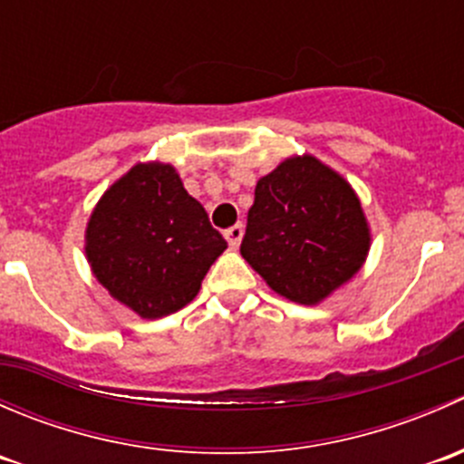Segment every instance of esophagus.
Returning <instances> with one entry per match:
<instances>
[{
	"mask_svg": "<svg viewBox=\"0 0 464 464\" xmlns=\"http://www.w3.org/2000/svg\"><path fill=\"white\" fill-rule=\"evenodd\" d=\"M242 236H245V227H242V222L233 224V227H228L227 231H224V237H227L228 246H233V249H236V246L240 245Z\"/></svg>",
	"mask_w": 464,
	"mask_h": 464,
	"instance_id": "obj_1",
	"label": "esophagus"
}]
</instances>
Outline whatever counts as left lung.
<instances>
[{
    "mask_svg": "<svg viewBox=\"0 0 464 464\" xmlns=\"http://www.w3.org/2000/svg\"><path fill=\"white\" fill-rule=\"evenodd\" d=\"M368 246L348 181L303 154L258 181L240 254L280 296L314 305L362 269Z\"/></svg>",
    "mask_w": 464,
    "mask_h": 464,
    "instance_id": "obj_1",
    "label": "left lung"
}]
</instances>
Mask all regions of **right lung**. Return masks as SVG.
I'll list each match as a JSON object with an SVG mask.
<instances>
[{
  "instance_id": "1",
  "label": "right lung",
  "mask_w": 464,
  "mask_h": 464,
  "mask_svg": "<svg viewBox=\"0 0 464 464\" xmlns=\"http://www.w3.org/2000/svg\"><path fill=\"white\" fill-rule=\"evenodd\" d=\"M224 249L204 206L166 163H137L102 195L87 224L93 276L143 319L193 301Z\"/></svg>"
}]
</instances>
